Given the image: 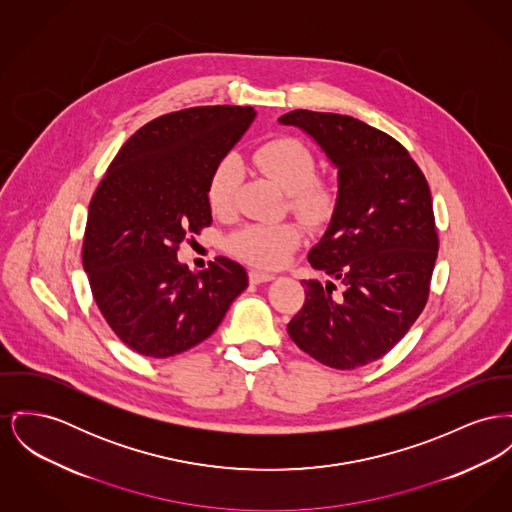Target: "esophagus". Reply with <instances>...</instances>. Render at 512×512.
Listing matches in <instances>:
<instances>
[{"mask_svg": "<svg viewBox=\"0 0 512 512\" xmlns=\"http://www.w3.org/2000/svg\"><path fill=\"white\" fill-rule=\"evenodd\" d=\"M249 280H251V284H263V282L274 280V274L263 271H249Z\"/></svg>", "mask_w": 512, "mask_h": 512, "instance_id": "esophagus-1", "label": "esophagus"}]
</instances>
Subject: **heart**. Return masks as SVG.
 <instances>
[{
    "instance_id": "obj_1",
    "label": "heart",
    "mask_w": 512,
    "mask_h": 512,
    "mask_svg": "<svg viewBox=\"0 0 512 512\" xmlns=\"http://www.w3.org/2000/svg\"><path fill=\"white\" fill-rule=\"evenodd\" d=\"M253 164L288 193L290 207L309 224H319L332 211V191L325 181L315 180V160L298 139L280 137L253 152ZM240 181V162L226 156L212 172L207 197L214 214H226L234 205ZM301 241L300 228L292 222L247 224L228 238V249L241 261L276 269L288 261Z\"/></svg>"
}]
</instances>
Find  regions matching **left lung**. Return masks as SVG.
<instances>
[{"label":"left lung","mask_w":512,"mask_h":512,"mask_svg":"<svg viewBox=\"0 0 512 512\" xmlns=\"http://www.w3.org/2000/svg\"><path fill=\"white\" fill-rule=\"evenodd\" d=\"M278 123L315 141L338 187L331 222L307 255L329 280H303L288 334L311 358L356 369L383 358L427 301L439 249L429 185L398 141L356 118L294 110Z\"/></svg>","instance_id":"left-lung-1"}]
</instances>
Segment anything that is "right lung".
Segmentation results:
<instances>
[{
	"mask_svg": "<svg viewBox=\"0 0 512 512\" xmlns=\"http://www.w3.org/2000/svg\"><path fill=\"white\" fill-rule=\"evenodd\" d=\"M253 120L251 106H199L149 121L92 197L83 243L92 296L141 356L160 360L197 346L247 288L240 263L218 257L195 274L178 261V245L211 226L212 172Z\"/></svg>",
	"mask_w": 512,
	"mask_h": 512,
	"instance_id": "1",
	"label": "right lung"
}]
</instances>
